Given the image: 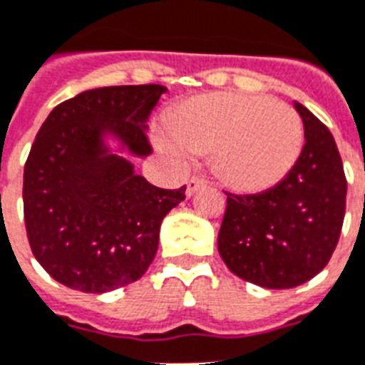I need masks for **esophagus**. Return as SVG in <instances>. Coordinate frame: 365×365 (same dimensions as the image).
<instances>
[{"instance_id":"esophagus-1","label":"esophagus","mask_w":365,"mask_h":365,"mask_svg":"<svg viewBox=\"0 0 365 365\" xmlns=\"http://www.w3.org/2000/svg\"><path fill=\"white\" fill-rule=\"evenodd\" d=\"M203 186H205V180L197 179V177H192V179L186 180V196H192L194 192L203 188Z\"/></svg>"}]
</instances>
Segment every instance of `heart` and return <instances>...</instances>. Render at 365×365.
Returning a JSON list of instances; mask_svg holds the SVG:
<instances>
[{
  "mask_svg": "<svg viewBox=\"0 0 365 365\" xmlns=\"http://www.w3.org/2000/svg\"><path fill=\"white\" fill-rule=\"evenodd\" d=\"M169 137L158 146L177 162L207 154L222 185L261 194L282 182L297 163L304 127L295 110L264 95L221 91L194 97L165 118Z\"/></svg>",
  "mask_w": 365,
  "mask_h": 365,
  "instance_id": "heart-1",
  "label": "heart"
}]
</instances>
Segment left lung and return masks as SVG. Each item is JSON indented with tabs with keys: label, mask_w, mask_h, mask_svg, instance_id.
I'll return each mask as SVG.
<instances>
[{
	"label": "left lung",
	"mask_w": 365,
	"mask_h": 365,
	"mask_svg": "<svg viewBox=\"0 0 365 365\" xmlns=\"http://www.w3.org/2000/svg\"><path fill=\"white\" fill-rule=\"evenodd\" d=\"M304 146L282 182L261 194L227 192L219 253L245 282L289 289L324 270L337 247L346 179L335 138L303 104Z\"/></svg>",
	"instance_id": "1"
}]
</instances>
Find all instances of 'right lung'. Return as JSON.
Here are the masks:
<instances>
[{"label":"right lung","instance_id":"add662e5","mask_svg":"<svg viewBox=\"0 0 365 365\" xmlns=\"http://www.w3.org/2000/svg\"><path fill=\"white\" fill-rule=\"evenodd\" d=\"M163 86L83 91L53 108L24 165V222L34 257L66 287L106 293L137 282L158 251L163 217L186 186L165 190L112 154V135L133 156H148L146 120Z\"/></svg>","mask_w":365,"mask_h":365}]
</instances>
